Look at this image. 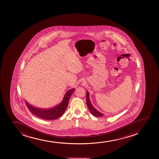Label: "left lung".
I'll return each instance as SVG.
<instances>
[{
  "mask_svg": "<svg viewBox=\"0 0 159 159\" xmlns=\"http://www.w3.org/2000/svg\"><path fill=\"white\" fill-rule=\"evenodd\" d=\"M86 100H87V105L88 108L91 112V114H93V116L97 117H100L104 115V114H102L99 111H97L95 107L93 106L90 102V100L89 93L88 91H87V93H86Z\"/></svg>",
  "mask_w": 159,
  "mask_h": 159,
  "instance_id": "left-lung-1",
  "label": "left lung"
}]
</instances>
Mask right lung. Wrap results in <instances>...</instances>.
<instances>
[{
  "instance_id": "add662e5",
  "label": "right lung",
  "mask_w": 159,
  "mask_h": 159,
  "mask_svg": "<svg viewBox=\"0 0 159 159\" xmlns=\"http://www.w3.org/2000/svg\"><path fill=\"white\" fill-rule=\"evenodd\" d=\"M75 91V88L69 90L64 95L63 99L60 104L51 109H41L31 105L27 102H25L28 109L33 114L38 117L46 120H56L64 114V111L68 107L70 98Z\"/></svg>"
}]
</instances>
